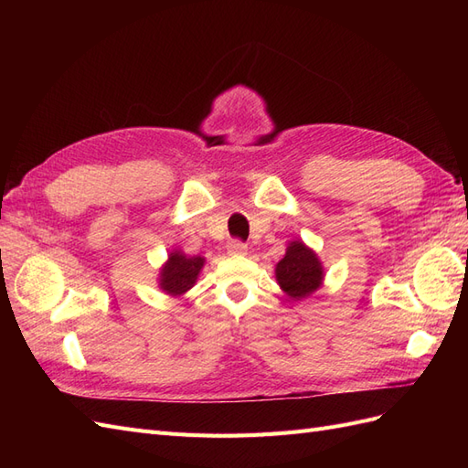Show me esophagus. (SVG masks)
<instances>
[{
	"label": "esophagus",
	"instance_id": "1",
	"mask_svg": "<svg viewBox=\"0 0 468 468\" xmlns=\"http://www.w3.org/2000/svg\"><path fill=\"white\" fill-rule=\"evenodd\" d=\"M226 248H229L230 256H246L248 253V246L244 242H239V239H232Z\"/></svg>",
	"mask_w": 468,
	"mask_h": 468
}]
</instances>
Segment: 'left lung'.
I'll use <instances>...</instances> for the list:
<instances>
[{"mask_svg": "<svg viewBox=\"0 0 468 468\" xmlns=\"http://www.w3.org/2000/svg\"><path fill=\"white\" fill-rule=\"evenodd\" d=\"M275 277L279 287L291 299L301 301L322 287L324 267L316 253L303 239H294L289 244L285 258L277 263Z\"/></svg>", "mask_w": 468, "mask_h": 468, "instance_id": "8db88e82", "label": "left lung"}]
</instances>
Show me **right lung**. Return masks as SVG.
I'll return each instance as SVG.
<instances>
[{
    "label": "right lung",
    "mask_w": 468,
    "mask_h": 468,
    "mask_svg": "<svg viewBox=\"0 0 468 468\" xmlns=\"http://www.w3.org/2000/svg\"><path fill=\"white\" fill-rule=\"evenodd\" d=\"M205 265L201 256H186L181 250H174L160 269V289L169 296L186 294L199 277Z\"/></svg>",
    "instance_id": "obj_1"
}]
</instances>
